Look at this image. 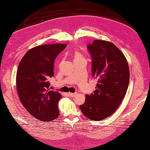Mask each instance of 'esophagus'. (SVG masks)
<instances>
[{
	"label": "esophagus",
	"mask_w": 150,
	"mask_h": 150,
	"mask_svg": "<svg viewBox=\"0 0 150 150\" xmlns=\"http://www.w3.org/2000/svg\"><path fill=\"white\" fill-rule=\"evenodd\" d=\"M77 93H69V95L70 96H71V97H75L76 95H77Z\"/></svg>",
	"instance_id": "34e87169"
}]
</instances>
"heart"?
Masks as SVG:
<instances>
[{
  "mask_svg": "<svg viewBox=\"0 0 150 150\" xmlns=\"http://www.w3.org/2000/svg\"><path fill=\"white\" fill-rule=\"evenodd\" d=\"M78 58H83V56H82V55L79 52L76 51L74 54V59H78Z\"/></svg>",
  "mask_w": 150,
  "mask_h": 150,
  "instance_id": "obj_1",
  "label": "heart"
}]
</instances>
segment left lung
I'll list each match as a JSON object with an SVG mask.
<instances>
[{
  "mask_svg": "<svg viewBox=\"0 0 150 150\" xmlns=\"http://www.w3.org/2000/svg\"><path fill=\"white\" fill-rule=\"evenodd\" d=\"M92 58V74L97 79L96 90L86 94L79 106L85 117L102 120L115 112L126 95L129 69L123 53L111 42L94 40L87 46Z\"/></svg>",
  "mask_w": 150,
  "mask_h": 150,
  "instance_id": "obj_1",
  "label": "left lung"
}]
</instances>
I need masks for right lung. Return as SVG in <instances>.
Returning <instances> with one entry per match:
<instances>
[{
  "label": "right lung",
  "instance_id": "add662e5",
  "mask_svg": "<svg viewBox=\"0 0 150 150\" xmlns=\"http://www.w3.org/2000/svg\"><path fill=\"white\" fill-rule=\"evenodd\" d=\"M66 47V44L56 43L33 47L18 66L17 90L21 102L39 120L52 121L59 115L57 103L62 96L50 90L49 79L54 75V60Z\"/></svg>",
  "mask_w": 150,
  "mask_h": 150
}]
</instances>
